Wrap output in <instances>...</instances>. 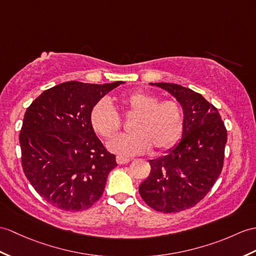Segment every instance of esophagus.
<instances>
[{
    "mask_svg": "<svg viewBox=\"0 0 256 256\" xmlns=\"http://www.w3.org/2000/svg\"><path fill=\"white\" fill-rule=\"evenodd\" d=\"M116 160L118 164H126L130 162L128 158H124V157H121V156H118Z\"/></svg>",
    "mask_w": 256,
    "mask_h": 256,
    "instance_id": "obj_1",
    "label": "esophagus"
}]
</instances>
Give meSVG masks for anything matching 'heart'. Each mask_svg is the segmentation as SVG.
Here are the masks:
<instances>
[{
    "label": "heart",
    "mask_w": 256,
    "mask_h": 256,
    "mask_svg": "<svg viewBox=\"0 0 256 256\" xmlns=\"http://www.w3.org/2000/svg\"><path fill=\"white\" fill-rule=\"evenodd\" d=\"M121 104L128 114L138 116L133 123V134L120 135L108 142V150L118 156L130 157L150 150H167L181 138L184 114L176 100H162L157 94L134 92L123 94ZM90 123L104 138H110L121 128V116L106 98L100 99L90 111Z\"/></svg>",
    "instance_id": "obj_1"
}]
</instances>
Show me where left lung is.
I'll return each mask as SVG.
<instances>
[{
    "label": "left lung",
    "instance_id": "obj_1",
    "mask_svg": "<svg viewBox=\"0 0 256 256\" xmlns=\"http://www.w3.org/2000/svg\"><path fill=\"white\" fill-rule=\"evenodd\" d=\"M174 96L183 109L180 142L150 160V174L140 186L145 203L160 212L193 207L210 191L222 170L227 130L218 110L200 94L170 82H150Z\"/></svg>",
    "mask_w": 256,
    "mask_h": 256
}]
</instances>
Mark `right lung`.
I'll return each mask as SVG.
<instances>
[{"label":"right lung","mask_w":256,"mask_h":256,"mask_svg":"<svg viewBox=\"0 0 256 256\" xmlns=\"http://www.w3.org/2000/svg\"><path fill=\"white\" fill-rule=\"evenodd\" d=\"M123 82H66L28 106L20 134L24 174L37 193L66 212L88 210L101 198L116 156L90 123L94 104Z\"/></svg>","instance_id":"obj_1"}]
</instances>
